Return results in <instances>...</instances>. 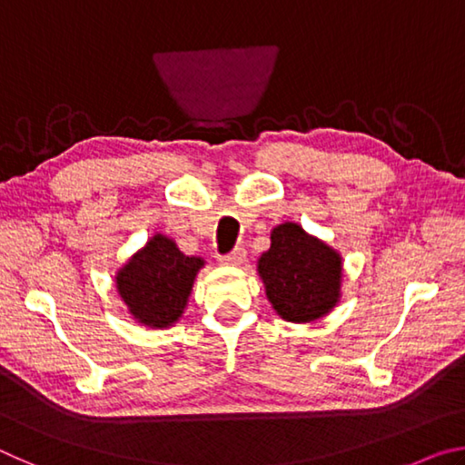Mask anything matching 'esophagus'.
<instances>
[{"label":"esophagus","instance_id":"obj_1","mask_svg":"<svg viewBox=\"0 0 465 465\" xmlns=\"http://www.w3.org/2000/svg\"><path fill=\"white\" fill-rule=\"evenodd\" d=\"M223 264H232V266H240L246 262V250H243L242 246H235L232 252H227V254H223L222 258H219Z\"/></svg>","mask_w":465,"mask_h":465}]
</instances>
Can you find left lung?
Wrapping results in <instances>:
<instances>
[{"label": "left lung", "mask_w": 465, "mask_h": 465, "mask_svg": "<svg viewBox=\"0 0 465 465\" xmlns=\"http://www.w3.org/2000/svg\"><path fill=\"white\" fill-rule=\"evenodd\" d=\"M258 272L266 297L282 320H318L338 302L341 256L295 223L274 227L271 248L258 261Z\"/></svg>", "instance_id": "left-lung-1"}]
</instances>
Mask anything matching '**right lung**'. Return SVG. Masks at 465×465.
Masks as SVG:
<instances>
[{
	"label": "right lung",
	"instance_id": "obj_1",
	"mask_svg": "<svg viewBox=\"0 0 465 465\" xmlns=\"http://www.w3.org/2000/svg\"><path fill=\"white\" fill-rule=\"evenodd\" d=\"M201 258L184 256L166 235H153L116 277L129 312L141 324L166 328L183 316Z\"/></svg>",
	"mask_w": 465,
	"mask_h": 465
}]
</instances>
